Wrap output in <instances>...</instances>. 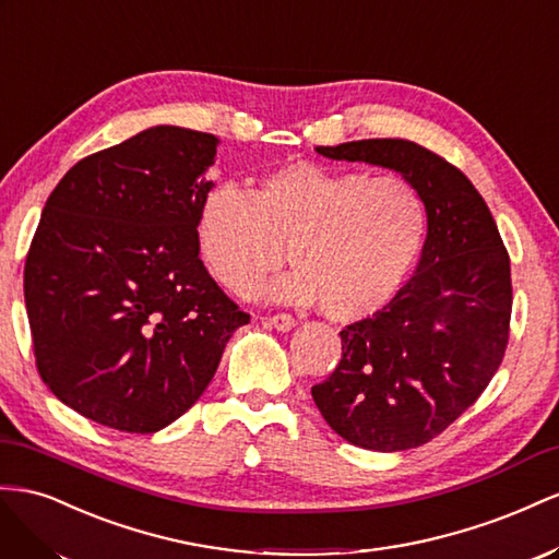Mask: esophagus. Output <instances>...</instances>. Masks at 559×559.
I'll return each instance as SVG.
<instances>
[{"mask_svg": "<svg viewBox=\"0 0 559 559\" xmlns=\"http://www.w3.org/2000/svg\"><path fill=\"white\" fill-rule=\"evenodd\" d=\"M264 323L271 325V328L281 330V332H288V330L295 328V318H293L290 313H274V316H269Z\"/></svg>", "mask_w": 559, "mask_h": 559, "instance_id": "esophagus-1", "label": "esophagus"}]
</instances>
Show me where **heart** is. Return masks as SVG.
<instances>
[{
  "mask_svg": "<svg viewBox=\"0 0 559 559\" xmlns=\"http://www.w3.org/2000/svg\"><path fill=\"white\" fill-rule=\"evenodd\" d=\"M426 236V201L412 182L311 162L264 173L250 194L217 182L197 211L199 252L222 288L254 293L288 250L295 269L269 295L318 301L321 313L344 323L389 305Z\"/></svg>",
  "mask_w": 559,
  "mask_h": 559,
  "instance_id": "obj_1",
  "label": "heart"
}]
</instances>
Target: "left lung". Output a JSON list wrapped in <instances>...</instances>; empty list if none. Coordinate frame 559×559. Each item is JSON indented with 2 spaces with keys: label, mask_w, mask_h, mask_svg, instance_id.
I'll list each match as a JSON object with an SVG mask.
<instances>
[{
  "label": "left lung",
  "mask_w": 559,
  "mask_h": 559,
  "mask_svg": "<svg viewBox=\"0 0 559 559\" xmlns=\"http://www.w3.org/2000/svg\"><path fill=\"white\" fill-rule=\"evenodd\" d=\"M316 152L393 168L426 201L417 274L384 309L340 332L342 360L311 389L346 442L374 452L419 448L454 424L499 370L513 311L508 250L480 191L417 142L377 138Z\"/></svg>",
  "instance_id": "8db88e82"
}]
</instances>
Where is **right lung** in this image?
Returning a JSON list of instances; mask_svg holds the SVG:
<instances>
[{"label": "right lung", "mask_w": 559, "mask_h": 559, "mask_svg": "<svg viewBox=\"0 0 559 559\" xmlns=\"http://www.w3.org/2000/svg\"><path fill=\"white\" fill-rule=\"evenodd\" d=\"M217 138L154 126L74 164L25 260L44 384L86 419L156 433L194 405L250 313L199 258L197 211Z\"/></svg>", "instance_id": "1"}]
</instances>
